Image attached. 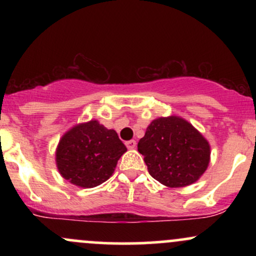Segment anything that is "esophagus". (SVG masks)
I'll return each instance as SVG.
<instances>
[{
    "label": "esophagus",
    "mask_w": 256,
    "mask_h": 256,
    "mask_svg": "<svg viewBox=\"0 0 256 256\" xmlns=\"http://www.w3.org/2000/svg\"><path fill=\"white\" fill-rule=\"evenodd\" d=\"M125 144H126V146H128V149H134L136 148V140H128Z\"/></svg>",
    "instance_id": "esophagus-1"
}]
</instances>
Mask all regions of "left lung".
Listing matches in <instances>:
<instances>
[{
  "label": "left lung",
  "instance_id": "left-lung-1",
  "mask_svg": "<svg viewBox=\"0 0 256 256\" xmlns=\"http://www.w3.org/2000/svg\"><path fill=\"white\" fill-rule=\"evenodd\" d=\"M137 146L152 177L170 188L195 183L210 164L208 142L179 116L152 120Z\"/></svg>",
  "mask_w": 256,
  "mask_h": 256
}]
</instances>
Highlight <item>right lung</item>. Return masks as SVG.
Segmentation results:
<instances>
[{
    "label": "right lung",
    "instance_id": "1",
    "mask_svg": "<svg viewBox=\"0 0 256 256\" xmlns=\"http://www.w3.org/2000/svg\"><path fill=\"white\" fill-rule=\"evenodd\" d=\"M126 150L116 131L91 120L64 134L56 149V165L60 174L72 184L94 188L113 174Z\"/></svg>",
    "mask_w": 256,
    "mask_h": 256
}]
</instances>
